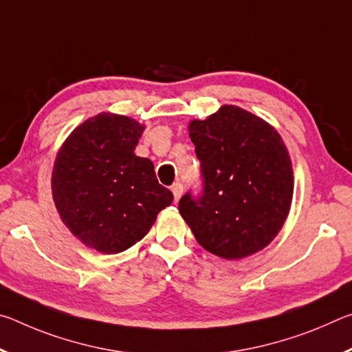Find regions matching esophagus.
Masks as SVG:
<instances>
[{
  "label": "esophagus",
  "mask_w": 352,
  "mask_h": 352,
  "mask_svg": "<svg viewBox=\"0 0 352 352\" xmlns=\"http://www.w3.org/2000/svg\"><path fill=\"white\" fill-rule=\"evenodd\" d=\"M172 192H174V200L178 201L183 194V184L182 183H174L172 184Z\"/></svg>",
  "instance_id": "esophagus-1"
}]
</instances>
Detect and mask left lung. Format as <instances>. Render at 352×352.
<instances>
[{"label":"left lung","instance_id":"1","mask_svg":"<svg viewBox=\"0 0 352 352\" xmlns=\"http://www.w3.org/2000/svg\"><path fill=\"white\" fill-rule=\"evenodd\" d=\"M204 192L184 194L182 217L208 252L242 259L275 239L287 219L294 170L281 136L264 119L223 105L189 122Z\"/></svg>","mask_w":352,"mask_h":352}]
</instances>
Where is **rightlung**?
I'll use <instances>...</instances> for the list:
<instances>
[{
  "mask_svg": "<svg viewBox=\"0 0 352 352\" xmlns=\"http://www.w3.org/2000/svg\"><path fill=\"white\" fill-rule=\"evenodd\" d=\"M144 126L99 113L73 130L52 169V199L62 222L87 247L105 254L135 245L174 194L153 163L135 155Z\"/></svg>",
  "mask_w": 352,
  "mask_h": 352,
  "instance_id": "obj_1",
  "label": "right lung"
}]
</instances>
